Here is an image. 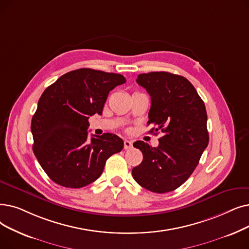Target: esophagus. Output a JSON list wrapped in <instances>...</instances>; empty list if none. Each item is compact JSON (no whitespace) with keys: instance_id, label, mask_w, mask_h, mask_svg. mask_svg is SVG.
I'll use <instances>...</instances> for the list:
<instances>
[{"instance_id":"34e87169","label":"esophagus","mask_w":249,"mask_h":249,"mask_svg":"<svg viewBox=\"0 0 249 249\" xmlns=\"http://www.w3.org/2000/svg\"><path fill=\"white\" fill-rule=\"evenodd\" d=\"M132 147V142H129V140L125 139L124 140V148L125 149H130Z\"/></svg>"}]
</instances>
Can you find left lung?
<instances>
[{"mask_svg": "<svg viewBox=\"0 0 249 249\" xmlns=\"http://www.w3.org/2000/svg\"><path fill=\"white\" fill-rule=\"evenodd\" d=\"M136 82L150 95L147 124L151 131L164 132L159 146L144 142L142 164L132 169L134 180L143 188L165 193L177 189L192 174L209 144L207 111L194 86L183 76L169 72L139 74Z\"/></svg>", "mask_w": 249, "mask_h": 249, "instance_id": "obj_1", "label": "left lung"}]
</instances>
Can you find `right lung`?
<instances>
[{
  "label": "right lung",
  "mask_w": 249,
  "mask_h": 249,
  "mask_svg": "<svg viewBox=\"0 0 249 249\" xmlns=\"http://www.w3.org/2000/svg\"><path fill=\"white\" fill-rule=\"evenodd\" d=\"M126 82L121 74L89 68L70 71L42 92L31 120L34 153L57 184L81 188L98 179L124 142L115 134L89 137V119L102 115L107 94Z\"/></svg>",
  "instance_id": "right-lung-1"
}]
</instances>
